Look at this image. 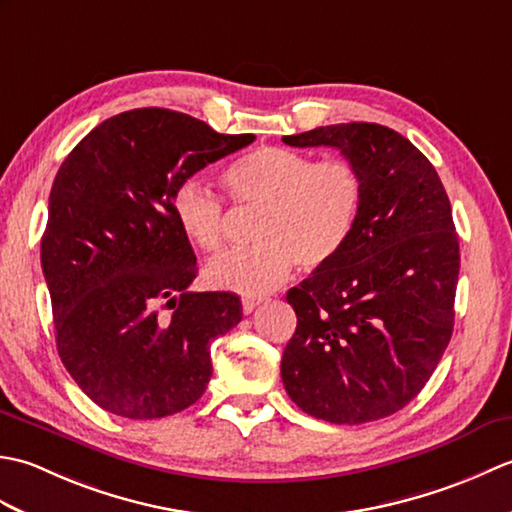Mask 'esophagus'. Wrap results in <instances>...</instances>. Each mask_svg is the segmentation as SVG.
<instances>
[{
	"instance_id": "obj_1",
	"label": "esophagus",
	"mask_w": 512,
	"mask_h": 512,
	"mask_svg": "<svg viewBox=\"0 0 512 512\" xmlns=\"http://www.w3.org/2000/svg\"><path fill=\"white\" fill-rule=\"evenodd\" d=\"M262 301H264V299H259V297H244V299H242V310H244V314L253 312Z\"/></svg>"
}]
</instances>
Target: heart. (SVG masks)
Listing matches in <instances>:
<instances>
[{"mask_svg":"<svg viewBox=\"0 0 512 512\" xmlns=\"http://www.w3.org/2000/svg\"><path fill=\"white\" fill-rule=\"evenodd\" d=\"M237 206H253L257 244L215 257L206 281L217 290L259 297L290 273L317 270L350 242L363 209V173L347 158L314 160L284 147H257L224 171ZM171 211L182 235L204 253L224 242V202L198 180L180 182Z\"/></svg>","mask_w":512,"mask_h":512,"instance_id":"heart-1","label":"heart"}]
</instances>
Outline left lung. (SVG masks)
I'll return each mask as SVG.
<instances>
[{"mask_svg":"<svg viewBox=\"0 0 512 512\" xmlns=\"http://www.w3.org/2000/svg\"><path fill=\"white\" fill-rule=\"evenodd\" d=\"M284 143L339 149L361 169L365 198L347 246L288 290L297 330L281 380L325 422L391 416L427 385L453 334L460 244L449 195L422 151L383 125H328Z\"/></svg>","mask_w":512,"mask_h":512,"instance_id":"obj_1","label":"left lung"}]
</instances>
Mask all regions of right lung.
Instances as JSON below:
<instances>
[{
  "label": "right lung",
  "instance_id": "1",
  "mask_svg": "<svg viewBox=\"0 0 512 512\" xmlns=\"http://www.w3.org/2000/svg\"><path fill=\"white\" fill-rule=\"evenodd\" d=\"M160 107L107 118L54 178L41 268L57 350L74 383L116 416L154 420L209 385L211 343L242 321L231 292H191L198 273L171 195L195 171L250 145ZM169 318L159 317V306Z\"/></svg>",
  "mask_w": 512,
  "mask_h": 512
}]
</instances>
